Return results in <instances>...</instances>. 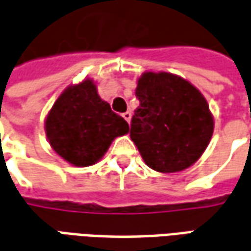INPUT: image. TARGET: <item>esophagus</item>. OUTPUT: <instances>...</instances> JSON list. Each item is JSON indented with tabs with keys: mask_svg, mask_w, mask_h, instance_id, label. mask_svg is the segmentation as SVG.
<instances>
[{
	"mask_svg": "<svg viewBox=\"0 0 251 251\" xmlns=\"http://www.w3.org/2000/svg\"><path fill=\"white\" fill-rule=\"evenodd\" d=\"M131 112H126V113H123V117H124V120L127 123H129V120H131Z\"/></svg>",
	"mask_w": 251,
	"mask_h": 251,
	"instance_id": "1",
	"label": "esophagus"
}]
</instances>
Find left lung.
I'll return each instance as SVG.
<instances>
[{
    "label": "left lung",
    "instance_id": "8db88e82",
    "mask_svg": "<svg viewBox=\"0 0 251 251\" xmlns=\"http://www.w3.org/2000/svg\"><path fill=\"white\" fill-rule=\"evenodd\" d=\"M135 94L140 104L129 136L146 165L174 173L196 162L214 132V117L200 90L172 73L146 72Z\"/></svg>",
    "mask_w": 251,
    "mask_h": 251
}]
</instances>
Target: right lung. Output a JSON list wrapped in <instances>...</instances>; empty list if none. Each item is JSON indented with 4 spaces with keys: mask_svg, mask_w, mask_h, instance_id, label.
Wrapping results in <instances>:
<instances>
[{
    "mask_svg": "<svg viewBox=\"0 0 251 251\" xmlns=\"http://www.w3.org/2000/svg\"><path fill=\"white\" fill-rule=\"evenodd\" d=\"M128 131V123L101 100L90 78L65 89L46 117L52 150L81 168L99 162L113 139Z\"/></svg>",
    "mask_w": 251,
    "mask_h": 251,
    "instance_id": "obj_1",
    "label": "right lung"
}]
</instances>
